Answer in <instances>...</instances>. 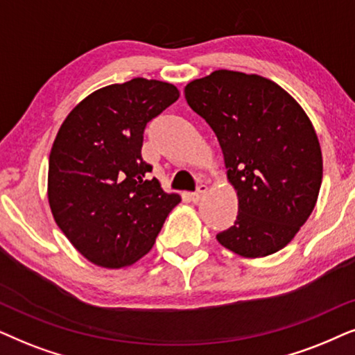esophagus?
<instances>
[{"label": "esophagus", "instance_id": "esophagus-1", "mask_svg": "<svg viewBox=\"0 0 355 355\" xmlns=\"http://www.w3.org/2000/svg\"><path fill=\"white\" fill-rule=\"evenodd\" d=\"M206 193H207V187H206V185H202V183H201V185L196 188V191H195V193H193V195H191V200H193V201H195V202H198V201H200V200H201V198H202V196H205V195H206Z\"/></svg>", "mask_w": 355, "mask_h": 355}]
</instances>
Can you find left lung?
Here are the masks:
<instances>
[{
	"mask_svg": "<svg viewBox=\"0 0 355 355\" xmlns=\"http://www.w3.org/2000/svg\"><path fill=\"white\" fill-rule=\"evenodd\" d=\"M185 98L216 133L237 191V219L217 242L243 258L279 252L318 200L323 157L310 118L271 79L240 71L188 83Z\"/></svg>",
	"mask_w": 355,
	"mask_h": 355,
	"instance_id": "8db88e82",
	"label": "left lung"
}]
</instances>
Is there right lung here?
Here are the masks:
<instances>
[{
    "instance_id": "1",
    "label": "right lung",
    "mask_w": 355,
    "mask_h": 355,
    "mask_svg": "<svg viewBox=\"0 0 355 355\" xmlns=\"http://www.w3.org/2000/svg\"><path fill=\"white\" fill-rule=\"evenodd\" d=\"M180 97L170 83L135 78L98 89L60 126L49 160L56 225L97 266H131L153 248L168 212L165 193L141 157L148 121Z\"/></svg>"
}]
</instances>
